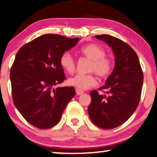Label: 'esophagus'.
Here are the masks:
<instances>
[{
	"mask_svg": "<svg viewBox=\"0 0 157 157\" xmlns=\"http://www.w3.org/2000/svg\"><path fill=\"white\" fill-rule=\"evenodd\" d=\"M75 92H76V94H78V95H81V94H82L83 93H84V91L79 90V89H75Z\"/></svg>",
	"mask_w": 157,
	"mask_h": 157,
	"instance_id": "obj_1",
	"label": "esophagus"
}]
</instances>
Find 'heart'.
<instances>
[{"label":"heart","instance_id":"obj_1","mask_svg":"<svg viewBox=\"0 0 157 157\" xmlns=\"http://www.w3.org/2000/svg\"><path fill=\"white\" fill-rule=\"evenodd\" d=\"M80 52L92 60L90 71H94L102 78H107L112 73L113 68V61L111 58L105 57V50L100 46L95 44H87L81 48ZM59 64L64 71L69 74H73L75 72V61L69 52H65L61 55ZM67 82L71 86L81 90H87L95 86L98 83L94 73L78 74L69 78Z\"/></svg>","mask_w":157,"mask_h":157}]
</instances>
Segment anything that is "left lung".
<instances>
[{
  "label": "left lung",
  "instance_id": "obj_1",
  "mask_svg": "<svg viewBox=\"0 0 157 157\" xmlns=\"http://www.w3.org/2000/svg\"><path fill=\"white\" fill-rule=\"evenodd\" d=\"M112 48L115 67L105 84L90 92L92 101L88 107L91 121L97 127L110 129L119 127L132 115L140 102L144 74L136 52L130 46L109 35L95 36Z\"/></svg>",
  "mask_w": 157,
  "mask_h": 157
}]
</instances>
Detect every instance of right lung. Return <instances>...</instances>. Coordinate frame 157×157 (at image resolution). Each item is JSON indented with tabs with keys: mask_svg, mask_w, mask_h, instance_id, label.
<instances>
[{
	"mask_svg": "<svg viewBox=\"0 0 157 157\" xmlns=\"http://www.w3.org/2000/svg\"><path fill=\"white\" fill-rule=\"evenodd\" d=\"M79 38L45 34L25 44L10 71L14 105L28 122L38 129L55 126L75 96L73 86L55 89L65 79L59 59Z\"/></svg>",
	"mask_w": 157,
	"mask_h": 157,
	"instance_id": "obj_1",
	"label": "right lung"
}]
</instances>
